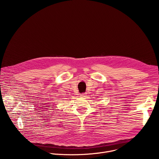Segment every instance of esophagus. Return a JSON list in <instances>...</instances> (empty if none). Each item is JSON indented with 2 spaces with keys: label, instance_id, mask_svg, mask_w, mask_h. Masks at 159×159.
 <instances>
[{
  "label": "esophagus",
  "instance_id": "1",
  "mask_svg": "<svg viewBox=\"0 0 159 159\" xmlns=\"http://www.w3.org/2000/svg\"><path fill=\"white\" fill-rule=\"evenodd\" d=\"M85 96H86V93H82L80 96H82V98H84V97H85Z\"/></svg>",
  "mask_w": 159,
  "mask_h": 159
}]
</instances>
